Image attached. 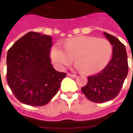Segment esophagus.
Masks as SVG:
<instances>
[{"instance_id": "1", "label": "esophagus", "mask_w": 133, "mask_h": 133, "mask_svg": "<svg viewBox=\"0 0 133 133\" xmlns=\"http://www.w3.org/2000/svg\"><path fill=\"white\" fill-rule=\"evenodd\" d=\"M68 75L69 77H77V75H75V74H71V73H68Z\"/></svg>"}]
</instances>
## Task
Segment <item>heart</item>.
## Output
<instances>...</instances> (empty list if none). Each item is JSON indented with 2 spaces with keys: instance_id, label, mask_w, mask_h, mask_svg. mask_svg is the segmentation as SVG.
<instances>
[{
  "instance_id": "obj_1",
  "label": "heart",
  "mask_w": 133,
  "mask_h": 133,
  "mask_svg": "<svg viewBox=\"0 0 133 133\" xmlns=\"http://www.w3.org/2000/svg\"><path fill=\"white\" fill-rule=\"evenodd\" d=\"M63 46L56 43L52 48L51 57L54 64L64 69L72 62L85 73H95L103 70L109 62L112 47L109 41L95 36H81L67 41Z\"/></svg>"
}]
</instances>
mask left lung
Instances as JSON below:
<instances>
[{
  "label": "left lung",
  "mask_w": 133,
  "mask_h": 133,
  "mask_svg": "<svg viewBox=\"0 0 133 133\" xmlns=\"http://www.w3.org/2000/svg\"><path fill=\"white\" fill-rule=\"evenodd\" d=\"M103 34L112 45V58L103 70L88 77L87 84L81 88L85 97L95 103H104L115 99L128 72L125 45L115 36L106 32Z\"/></svg>",
  "instance_id": "left-lung-1"
}]
</instances>
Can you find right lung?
I'll list each match as a JSON object with an SVG mask.
<instances>
[{
  "instance_id": "1",
  "label": "right lung",
  "mask_w": 133,
  "mask_h": 133,
  "mask_svg": "<svg viewBox=\"0 0 133 133\" xmlns=\"http://www.w3.org/2000/svg\"><path fill=\"white\" fill-rule=\"evenodd\" d=\"M52 37L30 32L9 48L7 55V81L21 103L42 106L58 92L66 73L56 71L51 64Z\"/></svg>"
}]
</instances>
